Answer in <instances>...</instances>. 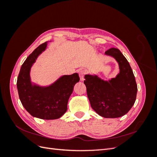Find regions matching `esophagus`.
<instances>
[{
    "label": "esophagus",
    "instance_id": "1",
    "mask_svg": "<svg viewBox=\"0 0 157 157\" xmlns=\"http://www.w3.org/2000/svg\"><path fill=\"white\" fill-rule=\"evenodd\" d=\"M78 73H79V77L80 78V80L82 81V80H84V75H85V73H86V71H85V70H80Z\"/></svg>",
    "mask_w": 157,
    "mask_h": 157
}]
</instances>
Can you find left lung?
Returning <instances> with one entry per match:
<instances>
[{
  "label": "left lung",
  "instance_id": "obj_1",
  "mask_svg": "<svg viewBox=\"0 0 157 157\" xmlns=\"http://www.w3.org/2000/svg\"><path fill=\"white\" fill-rule=\"evenodd\" d=\"M105 54L117 60L120 73L109 81L97 75H86L84 83L94 110L103 117L118 118L126 115L134 105L137 86L130 65L121 52L111 48Z\"/></svg>",
  "mask_w": 157,
  "mask_h": 157
}]
</instances>
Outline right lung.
Here are the masks:
<instances>
[{"mask_svg": "<svg viewBox=\"0 0 157 157\" xmlns=\"http://www.w3.org/2000/svg\"><path fill=\"white\" fill-rule=\"evenodd\" d=\"M46 46L47 42L38 46L23 63L17 77V88L20 101L28 113L41 119L53 120L67 111L69 98L80 78L78 73H74L63 76L49 86L33 85L31 67Z\"/></svg>", "mask_w": 157, "mask_h": 157, "instance_id": "1", "label": "right lung"}]
</instances>
